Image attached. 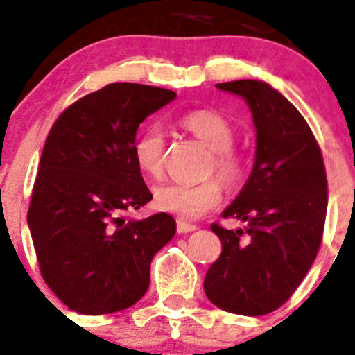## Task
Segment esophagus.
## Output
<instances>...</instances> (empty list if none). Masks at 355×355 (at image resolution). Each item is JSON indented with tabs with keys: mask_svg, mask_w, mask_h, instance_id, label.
Here are the masks:
<instances>
[{
	"mask_svg": "<svg viewBox=\"0 0 355 355\" xmlns=\"http://www.w3.org/2000/svg\"><path fill=\"white\" fill-rule=\"evenodd\" d=\"M198 227L194 225V223H189V222H184V220H177V232L178 234H187V232H192V230H196Z\"/></svg>",
	"mask_w": 355,
	"mask_h": 355,
	"instance_id": "1",
	"label": "esophagus"
}]
</instances>
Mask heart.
Wrapping results in <instances>:
<instances>
[{"label":"heart","mask_w":355,"mask_h":355,"mask_svg":"<svg viewBox=\"0 0 355 355\" xmlns=\"http://www.w3.org/2000/svg\"><path fill=\"white\" fill-rule=\"evenodd\" d=\"M180 126L211 150L206 173H216L230 189L241 185L246 177V161L243 154L232 147L236 132L225 116L211 109H196L182 116ZM133 157L137 166L149 177L157 178L163 175L166 137L159 126H149L139 133L133 142ZM219 181L208 178L199 184H161L154 189V202L159 209L178 218L196 220L222 202L223 187Z\"/></svg>","instance_id":"b5f03b06"}]
</instances>
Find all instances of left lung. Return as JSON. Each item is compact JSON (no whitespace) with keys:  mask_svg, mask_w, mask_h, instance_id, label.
Here are the masks:
<instances>
[{"mask_svg":"<svg viewBox=\"0 0 355 355\" xmlns=\"http://www.w3.org/2000/svg\"><path fill=\"white\" fill-rule=\"evenodd\" d=\"M246 98L257 126V157L246 185L223 218L211 223L222 253L205 277L213 305L232 314L263 315L295 293L318 257L328 208L321 147L304 116L263 81L220 83Z\"/></svg>","mask_w":355,"mask_h":355,"instance_id":"1","label":"left lung"}]
</instances>
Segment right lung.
<instances>
[{"instance_id":"right-lung-1","label":"right lung","mask_w":355,"mask_h":355,"mask_svg":"<svg viewBox=\"0 0 355 355\" xmlns=\"http://www.w3.org/2000/svg\"><path fill=\"white\" fill-rule=\"evenodd\" d=\"M175 97L111 83L69 105L48 133L27 223L41 276L71 311L98 315L137 304L154 254L175 236L168 213L126 216L153 199L133 157L137 130Z\"/></svg>"}]
</instances>
